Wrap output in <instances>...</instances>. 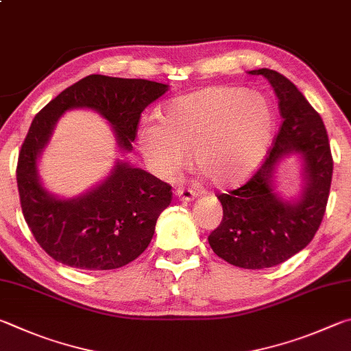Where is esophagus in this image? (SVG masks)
Masks as SVG:
<instances>
[{"label":"esophagus","mask_w":351,"mask_h":351,"mask_svg":"<svg viewBox=\"0 0 351 351\" xmlns=\"http://www.w3.org/2000/svg\"><path fill=\"white\" fill-rule=\"evenodd\" d=\"M176 195L179 197L180 200H185V202H189V200H194L195 197H197V193L193 191V189H188V188H179L176 191Z\"/></svg>","instance_id":"esophagus-1"}]
</instances>
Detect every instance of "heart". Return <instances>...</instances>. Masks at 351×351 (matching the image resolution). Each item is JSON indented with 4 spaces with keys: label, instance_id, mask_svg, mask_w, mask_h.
<instances>
[{
    "label": "heart",
    "instance_id": "1",
    "mask_svg": "<svg viewBox=\"0 0 351 351\" xmlns=\"http://www.w3.org/2000/svg\"><path fill=\"white\" fill-rule=\"evenodd\" d=\"M274 115L257 92L213 86L177 97L138 131V146L147 166L163 180L193 162L216 186H231L253 172L273 137Z\"/></svg>",
    "mask_w": 351,
    "mask_h": 351
}]
</instances>
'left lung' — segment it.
I'll list each match as a JSON object with an SVG mask.
<instances>
[{"label": "left lung", "mask_w": 351, "mask_h": 351, "mask_svg": "<svg viewBox=\"0 0 351 351\" xmlns=\"http://www.w3.org/2000/svg\"><path fill=\"white\" fill-rule=\"evenodd\" d=\"M250 73L271 83L284 121L254 176L242 186L217 194L223 219L208 242L231 265L262 269L288 261L313 241L327 208L333 157L321 115L302 92L276 71ZM288 153H300L306 162V188L296 202L280 201L271 186L275 165Z\"/></svg>", "instance_id": "8db88e82"}]
</instances>
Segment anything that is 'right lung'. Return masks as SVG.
<instances>
[{
    "label": "right lung",
    "mask_w": 351,
    "mask_h": 351,
    "mask_svg": "<svg viewBox=\"0 0 351 351\" xmlns=\"http://www.w3.org/2000/svg\"><path fill=\"white\" fill-rule=\"evenodd\" d=\"M166 90L168 84L149 80L88 75L35 115L18 156L16 183L23 216L52 259L90 271L125 267L147 248L158 216L172 200L168 183L123 162L77 199L49 194L40 183L36 160L55 123L69 109H94L112 125L120 149L131 151L141 112Z\"/></svg>",
    "instance_id": "1"
}]
</instances>
